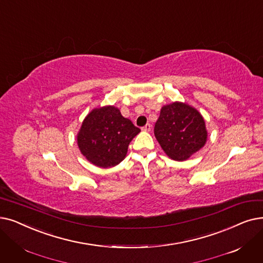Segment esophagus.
Listing matches in <instances>:
<instances>
[{"label":"esophagus","instance_id":"esophagus-1","mask_svg":"<svg viewBox=\"0 0 263 263\" xmlns=\"http://www.w3.org/2000/svg\"><path fill=\"white\" fill-rule=\"evenodd\" d=\"M142 130H143V131H145V132L151 131V130H152V124H151V123H147V124L145 125V127H143V128H142Z\"/></svg>","mask_w":263,"mask_h":263}]
</instances>
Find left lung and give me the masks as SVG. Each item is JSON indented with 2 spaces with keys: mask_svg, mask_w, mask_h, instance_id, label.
Masks as SVG:
<instances>
[{
  "mask_svg": "<svg viewBox=\"0 0 263 263\" xmlns=\"http://www.w3.org/2000/svg\"><path fill=\"white\" fill-rule=\"evenodd\" d=\"M155 136L168 158L185 161L206 143L208 130L198 109L176 101L160 110Z\"/></svg>",
  "mask_w": 263,
  "mask_h": 263,
  "instance_id": "1",
  "label": "left lung"
}]
</instances>
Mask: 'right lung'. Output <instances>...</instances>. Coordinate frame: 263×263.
<instances>
[{"label":"right lung","instance_id":"obj_1","mask_svg":"<svg viewBox=\"0 0 263 263\" xmlns=\"http://www.w3.org/2000/svg\"><path fill=\"white\" fill-rule=\"evenodd\" d=\"M141 132L112 105L93 108L85 117L76 140L79 151L90 163L99 167L119 164L127 156L134 136Z\"/></svg>","mask_w":263,"mask_h":263}]
</instances>
